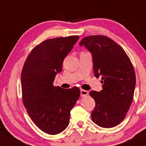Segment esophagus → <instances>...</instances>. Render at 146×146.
I'll return each instance as SVG.
<instances>
[{"instance_id":"1","label":"esophagus","mask_w":146,"mask_h":146,"mask_svg":"<svg viewBox=\"0 0 146 146\" xmlns=\"http://www.w3.org/2000/svg\"><path fill=\"white\" fill-rule=\"evenodd\" d=\"M80 92H81V96L82 97H85L87 96L88 95V92L86 90H84L81 89L80 90Z\"/></svg>"}]
</instances>
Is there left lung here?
<instances>
[{
    "label": "left lung",
    "mask_w": 146,
    "mask_h": 146,
    "mask_svg": "<svg viewBox=\"0 0 146 146\" xmlns=\"http://www.w3.org/2000/svg\"><path fill=\"white\" fill-rule=\"evenodd\" d=\"M79 45L91 53L94 76L102 80V90L90 92L96 102L92 120L102 127H114L125 118L133 100L135 74L132 64L122 48L105 36L85 37Z\"/></svg>",
    "instance_id": "left-lung-1"
}]
</instances>
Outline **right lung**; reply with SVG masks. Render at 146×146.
<instances>
[{
  "label": "right lung",
  "instance_id": "add662e5",
  "mask_svg": "<svg viewBox=\"0 0 146 146\" xmlns=\"http://www.w3.org/2000/svg\"><path fill=\"white\" fill-rule=\"evenodd\" d=\"M78 36L48 39L34 48L21 73L23 100L36 125L50 135L61 133L70 122V111L80 95L79 88L54 86L56 76L62 70L64 60Z\"/></svg>",
  "mask_w": 146,
  "mask_h": 146
}]
</instances>
